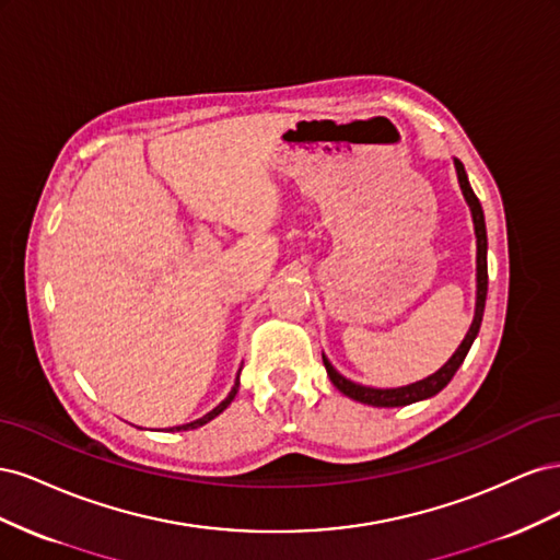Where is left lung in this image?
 Wrapping results in <instances>:
<instances>
[{"mask_svg":"<svg viewBox=\"0 0 560 560\" xmlns=\"http://www.w3.org/2000/svg\"><path fill=\"white\" fill-rule=\"evenodd\" d=\"M455 173H457V182H460V189L463 196L467 200V206L471 210V222H474V233H477V308H474V319H471V327L467 331V336L463 338V343L457 346V350L453 352V358L439 369L434 371L432 376L416 381L411 385H404V387H369V385H360V383H352L346 376L338 374V371L331 366V362L322 354V362H325L327 369V376L331 378V383L341 389V393L354 401H362L369 406H406V404H413V401H422V399H430L436 393H442V389L451 383V378L455 376V371L460 369V364L465 362L467 352L474 343V338H477L479 329H481V319H483V308H486V294H488V261H486V254H488V238H486V219H483V210H481V202L479 198L474 196L467 173H465V165L455 159Z\"/></svg>","mask_w":560,"mask_h":560,"instance_id":"8db88e82","label":"left lung"}]
</instances>
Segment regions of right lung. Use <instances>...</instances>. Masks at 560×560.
<instances>
[{
  "instance_id": "obj_1",
  "label": "right lung",
  "mask_w": 560,
  "mask_h": 560,
  "mask_svg": "<svg viewBox=\"0 0 560 560\" xmlns=\"http://www.w3.org/2000/svg\"><path fill=\"white\" fill-rule=\"evenodd\" d=\"M238 387H241V371H238V378H235V385L231 387V393H229V397L219 404V406H214V409L210 411V413H206L202 418H198V420H194V422H186V425H177V428H171V432H179V430H196V428H200V425H206V422H210L212 418H217L219 413H222L226 406L233 401V397L238 395Z\"/></svg>"
}]
</instances>
